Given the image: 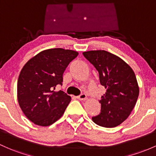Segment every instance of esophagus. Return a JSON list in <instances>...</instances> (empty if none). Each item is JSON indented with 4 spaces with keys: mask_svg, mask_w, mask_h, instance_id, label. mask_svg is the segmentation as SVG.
Masks as SVG:
<instances>
[{
    "mask_svg": "<svg viewBox=\"0 0 156 156\" xmlns=\"http://www.w3.org/2000/svg\"><path fill=\"white\" fill-rule=\"evenodd\" d=\"M76 98H77L78 100H84L86 99V94L84 93H83V94H81L80 95H79V96L76 97Z\"/></svg>",
    "mask_w": 156,
    "mask_h": 156,
    "instance_id": "1",
    "label": "esophagus"
}]
</instances>
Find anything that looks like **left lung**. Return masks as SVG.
<instances>
[{"instance_id": "left-lung-1", "label": "left lung", "mask_w": 156, "mask_h": 156, "mask_svg": "<svg viewBox=\"0 0 156 156\" xmlns=\"http://www.w3.org/2000/svg\"><path fill=\"white\" fill-rule=\"evenodd\" d=\"M83 54L98 71L100 84L106 88L100 100V113L92 117V120L106 128L117 126L136 104L139 88L135 73L123 59L109 52L91 51Z\"/></svg>"}]
</instances>
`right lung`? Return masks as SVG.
I'll return each mask as SVG.
<instances>
[{"instance_id": "1", "label": "right lung", "mask_w": 156, "mask_h": 156, "mask_svg": "<svg viewBox=\"0 0 156 156\" xmlns=\"http://www.w3.org/2000/svg\"><path fill=\"white\" fill-rule=\"evenodd\" d=\"M78 53L53 48L40 52L23 67L18 80V100L25 116L35 124L47 126L58 120L71 102L62 91L63 73Z\"/></svg>"}]
</instances>
